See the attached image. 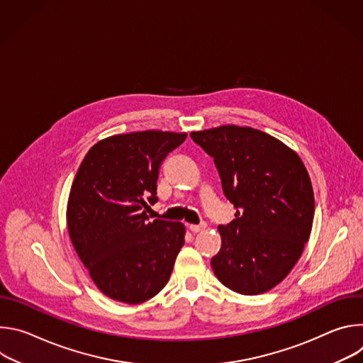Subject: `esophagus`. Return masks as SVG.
Masks as SVG:
<instances>
[{
	"mask_svg": "<svg viewBox=\"0 0 363 363\" xmlns=\"http://www.w3.org/2000/svg\"><path fill=\"white\" fill-rule=\"evenodd\" d=\"M206 228V224L205 223H201V224H189V230L192 233H199V231H203Z\"/></svg>",
	"mask_w": 363,
	"mask_h": 363,
	"instance_id": "obj_1",
	"label": "esophagus"
}]
</instances>
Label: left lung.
<instances>
[{
    "mask_svg": "<svg viewBox=\"0 0 363 363\" xmlns=\"http://www.w3.org/2000/svg\"><path fill=\"white\" fill-rule=\"evenodd\" d=\"M218 169L238 210L218 225L221 248L211 258L217 279L240 294H262L293 270L308 241L315 194L298 155L277 138L248 126L191 132Z\"/></svg>",
    "mask_w": 363,
    "mask_h": 363,
    "instance_id": "left-lung-1",
    "label": "left lung"
}]
</instances>
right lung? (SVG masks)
Wrapping results in <instances>:
<instances>
[{"label":"right lung","instance_id":"obj_1","mask_svg":"<svg viewBox=\"0 0 363 363\" xmlns=\"http://www.w3.org/2000/svg\"><path fill=\"white\" fill-rule=\"evenodd\" d=\"M186 133L143 130L94 143L79 167L67 201L72 244L96 287L128 304L157 296L184 245L182 223L149 221L167 155Z\"/></svg>","mask_w":363,"mask_h":363}]
</instances>
